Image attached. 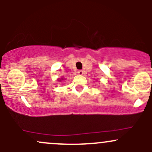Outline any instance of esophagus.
<instances>
[{"instance_id":"1","label":"esophagus","mask_w":152,"mask_h":152,"mask_svg":"<svg viewBox=\"0 0 152 152\" xmlns=\"http://www.w3.org/2000/svg\"><path fill=\"white\" fill-rule=\"evenodd\" d=\"M78 74L79 75H80V76H82L83 74H84V72H83L82 71H81V70H79V71H78Z\"/></svg>"}]
</instances>
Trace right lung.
<instances>
[{
	"label": "right lung",
	"instance_id": "add662e5",
	"mask_svg": "<svg viewBox=\"0 0 152 152\" xmlns=\"http://www.w3.org/2000/svg\"><path fill=\"white\" fill-rule=\"evenodd\" d=\"M62 80H63V78H61V79H58V81H62Z\"/></svg>",
	"mask_w": 152,
	"mask_h": 152
}]
</instances>
